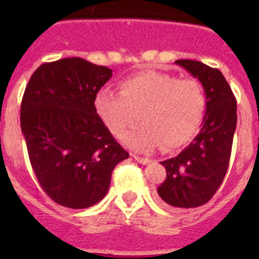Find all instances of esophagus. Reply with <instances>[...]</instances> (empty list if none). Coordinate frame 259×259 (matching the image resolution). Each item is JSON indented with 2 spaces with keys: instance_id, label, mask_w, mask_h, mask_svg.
Returning <instances> with one entry per match:
<instances>
[{
  "instance_id": "1",
  "label": "esophagus",
  "mask_w": 259,
  "mask_h": 259,
  "mask_svg": "<svg viewBox=\"0 0 259 259\" xmlns=\"http://www.w3.org/2000/svg\"><path fill=\"white\" fill-rule=\"evenodd\" d=\"M134 159L138 161V163L143 164V165H145V164H148L149 161H150L148 158H142V156H138V155H134Z\"/></svg>"
}]
</instances>
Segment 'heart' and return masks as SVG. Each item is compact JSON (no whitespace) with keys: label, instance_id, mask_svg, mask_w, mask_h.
<instances>
[{"label":"heart","instance_id":"heart-1","mask_svg":"<svg viewBox=\"0 0 259 259\" xmlns=\"http://www.w3.org/2000/svg\"><path fill=\"white\" fill-rule=\"evenodd\" d=\"M95 109L115 135L142 124L121 137L130 148L149 151L161 145L165 150L187 144L197 133L207 109L204 86L195 77L168 72L142 71L120 83V93L104 89L95 96Z\"/></svg>","mask_w":259,"mask_h":259}]
</instances>
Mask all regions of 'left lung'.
Returning a JSON list of instances; mask_svg holds the SVG:
<instances>
[{
  "instance_id": "left-lung-1",
  "label": "left lung",
  "mask_w": 259,
  "mask_h": 259,
  "mask_svg": "<svg viewBox=\"0 0 259 259\" xmlns=\"http://www.w3.org/2000/svg\"><path fill=\"white\" fill-rule=\"evenodd\" d=\"M176 64L203 83L207 109L194 140L176 158L161 161L166 178L158 187V194L171 207L195 208L209 202L227 173L237 126V101L218 69L193 60H177Z\"/></svg>"
}]
</instances>
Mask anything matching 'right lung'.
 <instances>
[{
    "instance_id": "right-lung-1",
    "label": "right lung",
    "mask_w": 259,
    "mask_h": 259,
    "mask_svg": "<svg viewBox=\"0 0 259 259\" xmlns=\"http://www.w3.org/2000/svg\"><path fill=\"white\" fill-rule=\"evenodd\" d=\"M113 75L80 57L42 64L21 103V130L41 188L62 207L83 209L108 193L114 168L129 153L95 109V96Z\"/></svg>"
}]
</instances>
